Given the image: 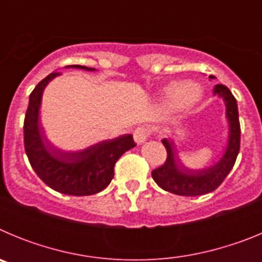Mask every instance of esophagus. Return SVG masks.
Returning a JSON list of instances; mask_svg holds the SVG:
<instances>
[{"label": "esophagus", "mask_w": 262, "mask_h": 262, "mask_svg": "<svg viewBox=\"0 0 262 262\" xmlns=\"http://www.w3.org/2000/svg\"><path fill=\"white\" fill-rule=\"evenodd\" d=\"M151 134V129L149 127H145V126H140L134 131V139H135L136 144H143L148 139Z\"/></svg>", "instance_id": "obj_1"}]
</instances>
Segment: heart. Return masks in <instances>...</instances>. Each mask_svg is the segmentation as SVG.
I'll use <instances>...</instances> for the list:
<instances>
[{
    "label": "heart",
    "mask_w": 262,
    "mask_h": 262,
    "mask_svg": "<svg viewBox=\"0 0 262 262\" xmlns=\"http://www.w3.org/2000/svg\"><path fill=\"white\" fill-rule=\"evenodd\" d=\"M203 90L195 82L173 81L163 90V103L168 108H191L201 102Z\"/></svg>",
    "instance_id": "b5f03b06"
}]
</instances>
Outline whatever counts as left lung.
I'll return each instance as SVG.
<instances>
[{"mask_svg": "<svg viewBox=\"0 0 262 262\" xmlns=\"http://www.w3.org/2000/svg\"><path fill=\"white\" fill-rule=\"evenodd\" d=\"M210 78H215L210 76ZM214 94L223 98L226 103V117L228 119L230 134L226 152L216 164L210 168L193 170L180 161L176 152L174 143L164 139L163 144L166 149L165 163L152 172V178L161 189L169 193L185 196H196L211 193L224 181L231 169L233 168L236 157L240 151V122L239 110L235 97L224 85L217 84L214 88Z\"/></svg>", "mask_w": 262, "mask_h": 262, "instance_id": "8db88e82", "label": "left lung"}]
</instances>
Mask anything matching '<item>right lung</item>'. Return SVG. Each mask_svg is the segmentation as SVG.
Returning <instances> with one entry per match:
<instances>
[{"mask_svg": "<svg viewBox=\"0 0 262 262\" xmlns=\"http://www.w3.org/2000/svg\"><path fill=\"white\" fill-rule=\"evenodd\" d=\"M67 68L94 71L82 66H68ZM59 75V72L48 75L30 94L23 123L25 149L32 169L51 189L68 195H92L108 186L114 177V165L118 159L136 144L133 135L128 134L103 140L80 152H66L53 147L39 126V108L43 90Z\"/></svg>", "mask_w": 262, "mask_h": 262, "instance_id": "1", "label": "right lung"}]
</instances>
